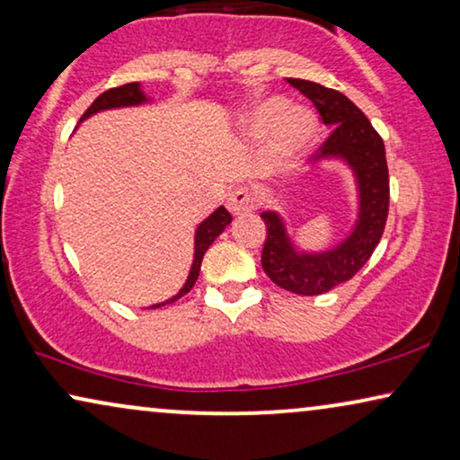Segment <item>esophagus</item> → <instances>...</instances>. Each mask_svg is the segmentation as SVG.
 <instances>
[{
	"label": "esophagus",
	"instance_id": "obj_1",
	"mask_svg": "<svg viewBox=\"0 0 460 460\" xmlns=\"http://www.w3.org/2000/svg\"><path fill=\"white\" fill-rule=\"evenodd\" d=\"M254 206L256 196L248 190V187H237V190H233L227 198V208L233 217L248 215V212L254 210Z\"/></svg>",
	"mask_w": 460,
	"mask_h": 460
}]
</instances>
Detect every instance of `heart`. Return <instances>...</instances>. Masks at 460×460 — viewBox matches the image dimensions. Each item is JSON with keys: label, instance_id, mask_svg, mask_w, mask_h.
Segmentation results:
<instances>
[{"label": "heart", "instance_id": "heart-1", "mask_svg": "<svg viewBox=\"0 0 460 460\" xmlns=\"http://www.w3.org/2000/svg\"><path fill=\"white\" fill-rule=\"evenodd\" d=\"M242 131L248 139L270 137L267 152L269 166L286 171L314 144L319 127H316V119L310 110L289 106L286 98L273 95V98L256 103L243 116Z\"/></svg>", "mask_w": 460, "mask_h": 460}]
</instances>
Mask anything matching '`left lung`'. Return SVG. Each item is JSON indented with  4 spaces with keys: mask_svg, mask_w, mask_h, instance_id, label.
Listing matches in <instances>:
<instances>
[{
    "mask_svg": "<svg viewBox=\"0 0 460 460\" xmlns=\"http://www.w3.org/2000/svg\"><path fill=\"white\" fill-rule=\"evenodd\" d=\"M319 110L321 119L332 128L314 166L340 163L352 172L357 187V218L340 242L325 250H304L297 245L279 210L261 212L267 225L262 248V269L269 279L300 296H319L340 283L352 279L365 267L377 248L390 208V179L384 141L371 122L344 93L304 79H288Z\"/></svg>",
    "mask_w": 460,
    "mask_h": 460,
    "instance_id": "obj_1",
    "label": "left lung"
}]
</instances>
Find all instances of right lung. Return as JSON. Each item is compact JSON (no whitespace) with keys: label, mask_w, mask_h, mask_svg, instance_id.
I'll return each mask as SVG.
<instances>
[{"label":"right lung","mask_w":460,"mask_h":460,"mask_svg":"<svg viewBox=\"0 0 460 460\" xmlns=\"http://www.w3.org/2000/svg\"><path fill=\"white\" fill-rule=\"evenodd\" d=\"M146 103H152V98H150V95H146L144 87H141V83H127V85L116 87V89H108V92H103L102 95H98L92 106L87 108V112L83 114L81 122L92 119L93 114L106 112V110L137 108V106H146ZM227 225H231V215L227 210H225V206H218V208L212 212L210 217H206L204 221L198 225L196 233H193V262L190 267V275H187L183 288H181L174 296L168 297V300L152 304V306H147V308H160V306H164V304L177 302L179 297H183L187 292H191V288L196 286V281H198L199 267H202V258L206 254V250L210 248L212 242H215V239L221 235Z\"/></svg>","instance_id":"obj_1"}]
</instances>
